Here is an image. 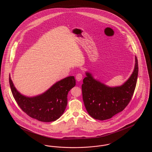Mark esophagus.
<instances>
[{
    "mask_svg": "<svg viewBox=\"0 0 152 152\" xmlns=\"http://www.w3.org/2000/svg\"><path fill=\"white\" fill-rule=\"evenodd\" d=\"M76 79L77 80V81H80L82 79H83V75L81 73H78L76 76Z\"/></svg>",
    "mask_w": 152,
    "mask_h": 152,
    "instance_id": "1",
    "label": "esophagus"
}]
</instances>
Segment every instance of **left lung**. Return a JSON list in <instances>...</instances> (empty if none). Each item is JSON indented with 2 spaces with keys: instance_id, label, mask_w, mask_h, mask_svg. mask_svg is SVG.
I'll return each mask as SVG.
<instances>
[{
  "instance_id": "8db88e82",
  "label": "left lung",
  "mask_w": 152,
  "mask_h": 152,
  "mask_svg": "<svg viewBox=\"0 0 152 152\" xmlns=\"http://www.w3.org/2000/svg\"><path fill=\"white\" fill-rule=\"evenodd\" d=\"M138 66L135 56L134 70L123 85L110 87L94 78L86 72L81 86L83 99L88 114L94 119L105 120L123 111L134 94L137 83Z\"/></svg>"
}]
</instances>
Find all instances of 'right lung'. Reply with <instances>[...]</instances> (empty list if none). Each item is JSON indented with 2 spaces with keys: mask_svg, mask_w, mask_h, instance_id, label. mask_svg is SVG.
Segmentation results:
<instances>
[{
  "mask_svg": "<svg viewBox=\"0 0 152 152\" xmlns=\"http://www.w3.org/2000/svg\"><path fill=\"white\" fill-rule=\"evenodd\" d=\"M11 92L18 105L29 117L42 122L58 120L65 111L67 95L76 85L74 76H69L54 84L42 94L28 97L17 91L9 75Z\"/></svg>",
  "mask_w": 152,
  "mask_h": 152,
  "instance_id": "add662e5",
  "label": "right lung"
}]
</instances>
